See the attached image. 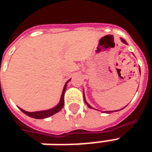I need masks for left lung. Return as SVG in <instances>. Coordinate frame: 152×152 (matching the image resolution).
Masks as SVG:
<instances>
[{"instance_id": "8db88e82", "label": "left lung", "mask_w": 152, "mask_h": 152, "mask_svg": "<svg viewBox=\"0 0 152 152\" xmlns=\"http://www.w3.org/2000/svg\"><path fill=\"white\" fill-rule=\"evenodd\" d=\"M121 41H122V42H123V43L124 44H125V45H127V42H126V41H125V40H124V39H123V38H121ZM139 72H140V68H139ZM84 100H85V102H86V104L87 106H88V107H89V108H91V109H94V107H91V106L89 105V103H88V102H86V97H85V93H84ZM118 111V110H117ZM119 111H120V110H119ZM115 112V111H114ZM115 112H116V111H115ZM106 113H111V112H111V111H109V112H105Z\"/></svg>"}]
</instances>
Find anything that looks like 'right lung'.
Segmentation results:
<instances>
[{"label":"right lung","mask_w":152,"mask_h":152,"mask_svg":"<svg viewBox=\"0 0 152 152\" xmlns=\"http://www.w3.org/2000/svg\"><path fill=\"white\" fill-rule=\"evenodd\" d=\"M70 80H68L67 81L65 84V86L63 87V93H62V95H61V99H60L59 102L54 107L51 109H49V110H45V111H39V112H26L23 109L19 108L21 110L22 112H23L24 114H26L28 116H30L31 118H35V119H45V118L50 117L51 115H53L57 112H58L59 111L62 110V108L63 107V105H64V94H65V91H66V85L67 83L69 82Z\"/></svg>","instance_id":"add662e5"}]
</instances>
